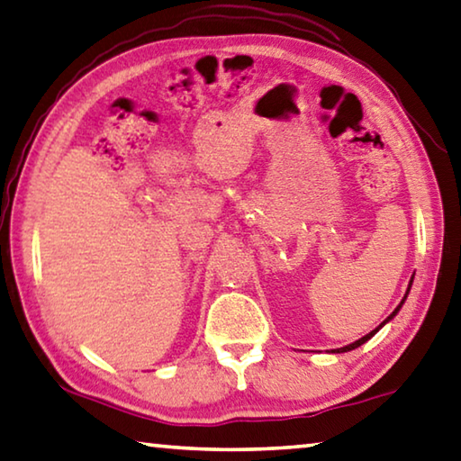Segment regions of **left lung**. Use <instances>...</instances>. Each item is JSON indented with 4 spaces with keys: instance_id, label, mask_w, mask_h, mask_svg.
<instances>
[{
    "instance_id": "left-lung-1",
    "label": "left lung",
    "mask_w": 461,
    "mask_h": 461,
    "mask_svg": "<svg viewBox=\"0 0 461 461\" xmlns=\"http://www.w3.org/2000/svg\"><path fill=\"white\" fill-rule=\"evenodd\" d=\"M409 288H411V284H409ZM407 294H409V290L405 292V296H403V300H401V304H403V303H405V298H407ZM401 304H399V306L395 308V311H393V314H391V316H387V321H384V322H389V321H391V318H393V316H395V314L399 312V308H401ZM384 322H381V324H379V329H381V326H383ZM379 329H375V330H371L369 334H365V337H363V339H358V340H355V342H353V345H347V347H342V348H337V350H334V353H347V350H353V348H357V347H361V345H365V342H366V340H369V339L373 337V334H375L376 330H379Z\"/></svg>"
}]
</instances>
